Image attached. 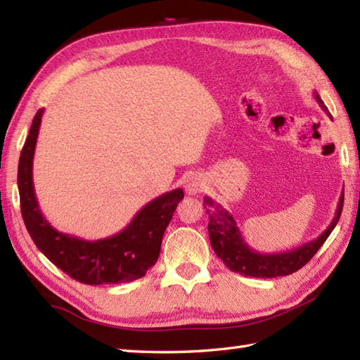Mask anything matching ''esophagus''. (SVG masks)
<instances>
[{"label":"esophagus","mask_w":360,"mask_h":360,"mask_svg":"<svg viewBox=\"0 0 360 360\" xmlns=\"http://www.w3.org/2000/svg\"><path fill=\"white\" fill-rule=\"evenodd\" d=\"M184 188L188 195L201 193L204 190V181L200 178V176H190V178H187L184 182Z\"/></svg>","instance_id":"1"}]
</instances>
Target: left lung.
<instances>
[{
	"label": "left lung",
	"instance_id": "obj_1",
	"mask_svg": "<svg viewBox=\"0 0 360 360\" xmlns=\"http://www.w3.org/2000/svg\"><path fill=\"white\" fill-rule=\"evenodd\" d=\"M316 101L322 106L325 111L326 106L317 93H314ZM331 117V114H330ZM204 209L209 213V236L210 244L218 258L223 259V263L232 272H238L246 277L257 278H274L289 275L300 269L307 264L309 259L316 255V252L323 246L328 236L333 232L335 224L339 223L342 207H343V195L339 200L335 217L333 218L331 224L326 227V231L303 246L281 252V254H259V252L252 249L249 244L244 241L243 235L236 226L233 217L229 213L223 205L215 202L212 198H204Z\"/></svg>",
	"mask_w": 360,
	"mask_h": 360
}]
</instances>
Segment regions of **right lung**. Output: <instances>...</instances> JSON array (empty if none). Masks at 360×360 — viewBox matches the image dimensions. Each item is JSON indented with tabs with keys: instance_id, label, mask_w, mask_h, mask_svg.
<instances>
[{
	"instance_id": "1",
	"label": "right lung",
	"mask_w": 360,
	"mask_h": 360,
	"mask_svg": "<svg viewBox=\"0 0 360 360\" xmlns=\"http://www.w3.org/2000/svg\"><path fill=\"white\" fill-rule=\"evenodd\" d=\"M41 116L43 110H38L18 162L21 215L30 238L49 262L85 285H117L143 277L158 262L165 229L184 198L182 188L167 192L143 205L124 231L108 238L86 241L56 231L38 207L32 179Z\"/></svg>"
}]
</instances>
